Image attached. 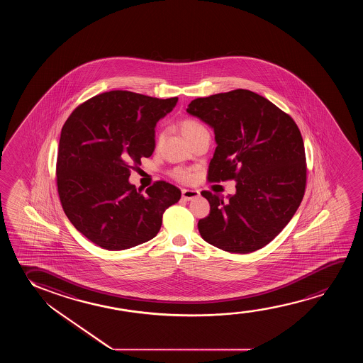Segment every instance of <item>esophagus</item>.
Instances as JSON below:
<instances>
[{
  "label": "esophagus",
  "instance_id": "esophagus-1",
  "mask_svg": "<svg viewBox=\"0 0 363 363\" xmlns=\"http://www.w3.org/2000/svg\"><path fill=\"white\" fill-rule=\"evenodd\" d=\"M199 197V191L196 189H182V199L184 201H191V199Z\"/></svg>",
  "mask_w": 363,
  "mask_h": 363
}]
</instances>
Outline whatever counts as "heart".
<instances>
[{"label": "heart", "instance_id": "obj_1", "mask_svg": "<svg viewBox=\"0 0 363 363\" xmlns=\"http://www.w3.org/2000/svg\"><path fill=\"white\" fill-rule=\"evenodd\" d=\"M179 129H181V133H182L184 138L189 139L191 136H194V135L197 134L199 131L206 130V128L201 123H199L197 120L184 119L179 123ZM171 176L174 179H177L179 182H182V184H189V182L194 179L192 171L187 169H174L171 172Z\"/></svg>", "mask_w": 363, "mask_h": 363}]
</instances>
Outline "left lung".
Wrapping results in <instances>:
<instances>
[{
    "label": "left lung",
    "mask_w": 363,
    "mask_h": 363,
    "mask_svg": "<svg viewBox=\"0 0 363 363\" xmlns=\"http://www.w3.org/2000/svg\"><path fill=\"white\" fill-rule=\"evenodd\" d=\"M187 113L214 130L217 147L207 179H235L224 199L202 191L211 211L199 219L201 237L228 253L263 248L293 218L306 187L303 136L290 115L262 95L235 89L192 100Z\"/></svg>",
    "instance_id": "obj_1"
}]
</instances>
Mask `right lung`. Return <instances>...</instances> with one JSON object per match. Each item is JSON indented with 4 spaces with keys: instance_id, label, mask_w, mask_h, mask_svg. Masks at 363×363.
I'll list each match as a JSON object with an SVG mask.
<instances>
[{
    "instance_id": "obj_1",
    "label": "right lung",
    "mask_w": 363,
    "mask_h": 363,
    "mask_svg": "<svg viewBox=\"0 0 363 363\" xmlns=\"http://www.w3.org/2000/svg\"><path fill=\"white\" fill-rule=\"evenodd\" d=\"M179 98L159 99L111 90L85 100L67 119L57 156V187L78 232L108 250L154 238L162 214L181 191L156 181L144 194L129 184L131 169L155 150V128Z\"/></svg>"
}]
</instances>
